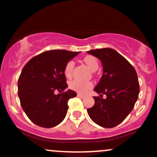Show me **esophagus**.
I'll return each mask as SVG.
<instances>
[{
  "label": "esophagus",
  "instance_id": "obj_1",
  "mask_svg": "<svg viewBox=\"0 0 157 157\" xmlns=\"http://www.w3.org/2000/svg\"><path fill=\"white\" fill-rule=\"evenodd\" d=\"M77 96L78 97V98H85V95H82V94H77Z\"/></svg>",
  "mask_w": 157,
  "mask_h": 157
}]
</instances>
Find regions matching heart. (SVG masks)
I'll list each match as a JSON object with an SVG mask.
<instances>
[{"mask_svg": "<svg viewBox=\"0 0 157 157\" xmlns=\"http://www.w3.org/2000/svg\"><path fill=\"white\" fill-rule=\"evenodd\" d=\"M83 61L85 63V64L88 66L90 70L93 71V72H94V71H96L98 69V63L94 56H86L85 57H84ZM74 65H75V63H74V62L72 60L69 61L66 64L65 68H64V74H65L66 76H71L72 70H73ZM92 86H93V84L90 82H82V81L77 80V79L71 82L70 85H69V87L72 90H75V91L78 92L80 94L85 93V92L90 89L92 88Z\"/></svg>", "mask_w": 157, "mask_h": 157, "instance_id": "b5f03b06", "label": "heart"}]
</instances>
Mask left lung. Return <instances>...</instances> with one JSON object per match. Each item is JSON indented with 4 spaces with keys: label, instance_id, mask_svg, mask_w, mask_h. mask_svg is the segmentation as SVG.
<instances>
[{
    "label": "left lung",
    "instance_id": "left-lung-1",
    "mask_svg": "<svg viewBox=\"0 0 157 157\" xmlns=\"http://www.w3.org/2000/svg\"><path fill=\"white\" fill-rule=\"evenodd\" d=\"M88 54L101 60L103 75L94 90V105L87 109L94 122L103 128L120 124L132 112L138 98L139 82L135 68L112 48L91 50ZM103 94L107 98L103 99Z\"/></svg>",
    "mask_w": 157,
    "mask_h": 157
}]
</instances>
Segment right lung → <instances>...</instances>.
Returning a JSON list of instances; mask_svg holds the SVG:
<instances>
[{
  "label": "right lung",
  "instance_id": "1",
  "mask_svg": "<svg viewBox=\"0 0 157 157\" xmlns=\"http://www.w3.org/2000/svg\"><path fill=\"white\" fill-rule=\"evenodd\" d=\"M80 52L48 51L37 55L25 65L18 80V95L22 109L35 125L52 128L64 119L68 101L76 97L74 90L55 94L67 88L64 68Z\"/></svg>",
  "mask_w": 157,
  "mask_h": 157
}]
</instances>
